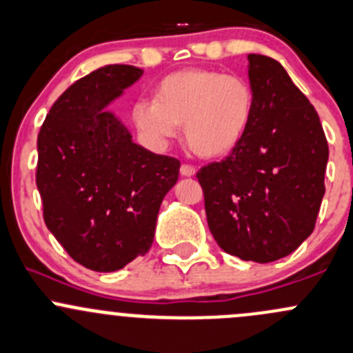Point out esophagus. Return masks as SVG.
I'll return each mask as SVG.
<instances>
[{"instance_id":"34e87169","label":"esophagus","mask_w":353,"mask_h":353,"mask_svg":"<svg viewBox=\"0 0 353 353\" xmlns=\"http://www.w3.org/2000/svg\"><path fill=\"white\" fill-rule=\"evenodd\" d=\"M180 173L181 176H194L195 175V168L190 165H181L180 166Z\"/></svg>"}]
</instances>
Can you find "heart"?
<instances>
[{
	"instance_id": "b5f03b06",
	"label": "heart",
	"mask_w": 353,
	"mask_h": 353,
	"mask_svg": "<svg viewBox=\"0 0 353 353\" xmlns=\"http://www.w3.org/2000/svg\"><path fill=\"white\" fill-rule=\"evenodd\" d=\"M254 113V90L245 79L216 70H181L165 77L154 101H139L135 127L154 148H165L183 125L188 148L201 158H221L245 135Z\"/></svg>"
}]
</instances>
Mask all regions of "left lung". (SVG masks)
Masks as SVG:
<instances>
[{"mask_svg":"<svg viewBox=\"0 0 353 353\" xmlns=\"http://www.w3.org/2000/svg\"><path fill=\"white\" fill-rule=\"evenodd\" d=\"M254 113L240 144L197 172L208 225L225 252L254 263L292 254L316 226L327 142L312 104L287 70L249 54Z\"/></svg>","mask_w":353,"mask_h":353,"instance_id":"8db88e82","label":"left lung"}]
</instances>
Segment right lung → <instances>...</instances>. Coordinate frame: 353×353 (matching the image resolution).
<instances>
[{"label":"right lung","instance_id":"obj_1","mask_svg":"<svg viewBox=\"0 0 353 353\" xmlns=\"http://www.w3.org/2000/svg\"><path fill=\"white\" fill-rule=\"evenodd\" d=\"M144 70L106 65L68 87L37 135L36 185L44 223L68 256L110 273L151 249L159 205L180 161L132 142L104 108Z\"/></svg>","mask_w":353,"mask_h":353}]
</instances>
